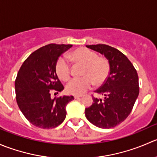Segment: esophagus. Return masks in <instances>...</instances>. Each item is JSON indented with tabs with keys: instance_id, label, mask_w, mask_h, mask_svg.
Returning a JSON list of instances; mask_svg holds the SVG:
<instances>
[{
	"instance_id": "34e87169",
	"label": "esophagus",
	"mask_w": 157,
	"mask_h": 157,
	"mask_svg": "<svg viewBox=\"0 0 157 157\" xmlns=\"http://www.w3.org/2000/svg\"><path fill=\"white\" fill-rule=\"evenodd\" d=\"M82 95H76V94H75V95H74V98H75V99H78V98H82Z\"/></svg>"
}]
</instances>
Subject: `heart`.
<instances>
[{"label": "heart", "instance_id": "1", "mask_svg": "<svg viewBox=\"0 0 157 157\" xmlns=\"http://www.w3.org/2000/svg\"><path fill=\"white\" fill-rule=\"evenodd\" d=\"M70 59L77 64L83 65L81 78H75L66 85V90L72 94H84L93 85H100L109 75L108 60L98 57L94 51L87 48H79L70 54ZM56 72L61 80L67 81L71 76V68L66 59L59 58L56 65Z\"/></svg>", "mask_w": 157, "mask_h": 157}]
</instances>
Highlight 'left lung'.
I'll list each match as a JSON object with an SVG mask.
<instances>
[{
  "label": "left lung",
  "mask_w": 157,
  "mask_h": 157,
  "mask_svg": "<svg viewBox=\"0 0 157 157\" xmlns=\"http://www.w3.org/2000/svg\"><path fill=\"white\" fill-rule=\"evenodd\" d=\"M86 47L105 56L110 72L105 83L94 91L104 99L93 98L92 105L85 108V117L94 126L109 129L120 124L131 112L139 94L137 72L128 57L115 48L105 44Z\"/></svg>",
  "instance_id": "left-lung-1"
}]
</instances>
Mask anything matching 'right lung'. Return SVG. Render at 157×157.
Returning <instances> with one entry per match:
<instances>
[{
    "instance_id": "obj_1",
    "label": "right lung",
    "mask_w": 157,
    "mask_h": 157,
    "mask_svg": "<svg viewBox=\"0 0 157 157\" xmlns=\"http://www.w3.org/2000/svg\"><path fill=\"white\" fill-rule=\"evenodd\" d=\"M72 45L49 44L33 52L21 66L16 81L17 102L21 112L34 126L56 128L66 117V107L73 96L51 98V91L61 92L64 87L57 76L59 57Z\"/></svg>"
}]
</instances>
